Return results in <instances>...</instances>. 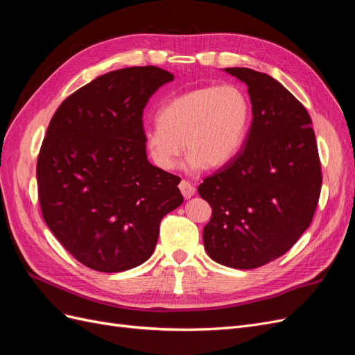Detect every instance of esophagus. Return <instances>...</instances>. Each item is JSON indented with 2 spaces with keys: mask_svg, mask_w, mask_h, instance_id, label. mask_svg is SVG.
I'll return each instance as SVG.
<instances>
[{
  "mask_svg": "<svg viewBox=\"0 0 355 355\" xmlns=\"http://www.w3.org/2000/svg\"><path fill=\"white\" fill-rule=\"evenodd\" d=\"M179 189L182 192V196H184L185 198H191L196 194V188L192 187V184H189L188 180H182L179 184Z\"/></svg>",
  "mask_w": 355,
  "mask_h": 355,
  "instance_id": "34e87169",
  "label": "esophagus"
}]
</instances>
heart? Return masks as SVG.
I'll list each match as a JSON object with an SVG mask.
<instances>
[{"label":"heart","mask_w":355,"mask_h":355,"mask_svg":"<svg viewBox=\"0 0 355 355\" xmlns=\"http://www.w3.org/2000/svg\"><path fill=\"white\" fill-rule=\"evenodd\" d=\"M250 124V102L234 84L202 85L180 93L145 127L144 145L153 163L175 170L187 146L184 167L196 173L222 167L239 154Z\"/></svg>","instance_id":"1"}]
</instances>
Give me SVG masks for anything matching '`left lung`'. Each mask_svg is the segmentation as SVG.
<instances>
[{"mask_svg":"<svg viewBox=\"0 0 355 355\" xmlns=\"http://www.w3.org/2000/svg\"><path fill=\"white\" fill-rule=\"evenodd\" d=\"M247 85L252 125L241 151L198 194L211 207L204 249L214 262L253 270L283 256L313 220L321 166L306 110L282 83L249 68H225Z\"/></svg>","mask_w":355,"mask_h":355,"instance_id":"left-lung-1","label":"left lung"}]
</instances>
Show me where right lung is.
I'll return each instance as SVG.
<instances>
[{
  "label": "right lung",
  "mask_w": 355,
  "mask_h": 355,
  "mask_svg": "<svg viewBox=\"0 0 355 355\" xmlns=\"http://www.w3.org/2000/svg\"><path fill=\"white\" fill-rule=\"evenodd\" d=\"M175 75L157 67L106 72L62 102L37 163L42 218L83 265L123 272L146 262L159 222L184 202L180 178L149 163L142 114Z\"/></svg>",
  "instance_id": "add662e5"
}]
</instances>
